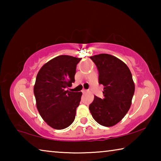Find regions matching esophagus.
<instances>
[{
	"label": "esophagus",
	"instance_id": "esophagus-1",
	"mask_svg": "<svg viewBox=\"0 0 161 161\" xmlns=\"http://www.w3.org/2000/svg\"><path fill=\"white\" fill-rule=\"evenodd\" d=\"M81 92H82V93H86V92H87L88 91L86 90V89H82V91Z\"/></svg>",
	"mask_w": 161,
	"mask_h": 161
}]
</instances>
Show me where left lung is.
Listing matches in <instances>:
<instances>
[{
    "instance_id": "8db88e82",
    "label": "left lung",
    "mask_w": 161,
    "mask_h": 161,
    "mask_svg": "<svg viewBox=\"0 0 161 161\" xmlns=\"http://www.w3.org/2000/svg\"><path fill=\"white\" fill-rule=\"evenodd\" d=\"M99 72V83L103 85V98L94 96L89 105L92 116L103 126L118 124L129 111L135 85L131 72L121 59L108 54L90 57Z\"/></svg>"
}]
</instances>
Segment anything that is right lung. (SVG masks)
I'll return each instance as SVG.
<instances>
[{
  "label": "right lung",
  "instance_id": "obj_1",
  "mask_svg": "<svg viewBox=\"0 0 161 161\" xmlns=\"http://www.w3.org/2000/svg\"><path fill=\"white\" fill-rule=\"evenodd\" d=\"M81 59L59 55L45 64L37 73L34 86L37 108L54 129H64L75 121L82 93L66 88L75 82L76 67Z\"/></svg>",
  "mask_w": 161,
  "mask_h": 161
}]
</instances>
